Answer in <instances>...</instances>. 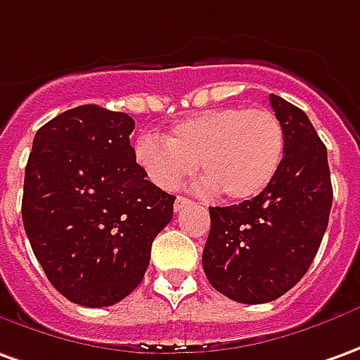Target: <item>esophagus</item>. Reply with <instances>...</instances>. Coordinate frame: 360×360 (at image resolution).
Instances as JSON below:
<instances>
[{
  "instance_id": "1",
  "label": "esophagus",
  "mask_w": 360,
  "mask_h": 360,
  "mask_svg": "<svg viewBox=\"0 0 360 360\" xmlns=\"http://www.w3.org/2000/svg\"><path fill=\"white\" fill-rule=\"evenodd\" d=\"M192 204V200H188V198H184V195H178L174 202V212H180V210H184L186 205Z\"/></svg>"
}]
</instances>
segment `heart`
<instances>
[{
	"instance_id": "heart-1",
	"label": "heart",
	"mask_w": 360,
	"mask_h": 360,
	"mask_svg": "<svg viewBox=\"0 0 360 360\" xmlns=\"http://www.w3.org/2000/svg\"><path fill=\"white\" fill-rule=\"evenodd\" d=\"M284 127L264 108H217L178 121L166 141L143 135L135 145L137 165L162 190H172L200 162L202 190H221L233 202L259 195L278 172Z\"/></svg>"
}]
</instances>
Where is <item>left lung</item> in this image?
Returning <instances> with one entry per match:
<instances>
[{
    "label": "left lung",
    "mask_w": 360,
    "mask_h": 360,
    "mask_svg": "<svg viewBox=\"0 0 360 360\" xmlns=\"http://www.w3.org/2000/svg\"><path fill=\"white\" fill-rule=\"evenodd\" d=\"M284 127L278 172L259 195L210 207L202 264L210 284L239 304L280 298L308 272L329 221L333 188L327 148L308 115L270 94Z\"/></svg>",
    "instance_id": "1"
}]
</instances>
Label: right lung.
<instances>
[{
  "instance_id": "1",
  "label": "right lung",
  "mask_w": 360,
  "mask_h": 360,
  "mask_svg": "<svg viewBox=\"0 0 360 360\" xmlns=\"http://www.w3.org/2000/svg\"><path fill=\"white\" fill-rule=\"evenodd\" d=\"M135 121L100 105L68 109L37 131L23 186L25 233L46 278L86 308L113 306L141 284L174 195L145 178Z\"/></svg>"
}]
</instances>
